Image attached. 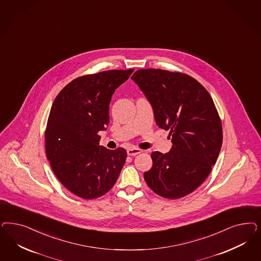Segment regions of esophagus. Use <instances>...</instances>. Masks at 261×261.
<instances>
[{"mask_svg":"<svg viewBox=\"0 0 261 261\" xmlns=\"http://www.w3.org/2000/svg\"><path fill=\"white\" fill-rule=\"evenodd\" d=\"M126 152H127V155H136V154L142 152V150H140L138 148H129V149H127Z\"/></svg>","mask_w":261,"mask_h":261,"instance_id":"obj_1","label":"esophagus"}]
</instances>
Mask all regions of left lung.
<instances>
[{
    "mask_svg": "<svg viewBox=\"0 0 261 261\" xmlns=\"http://www.w3.org/2000/svg\"><path fill=\"white\" fill-rule=\"evenodd\" d=\"M132 80L150 101L156 125L172 135L168 152H151L146 184L163 198H182L202 185L218 159L223 130L215 105L202 84L186 74L141 69Z\"/></svg>",
    "mask_w": 261,
    "mask_h": 261,
    "instance_id": "8db88e82",
    "label": "left lung"
}]
</instances>
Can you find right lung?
<instances>
[{
  "label": "right lung",
  "mask_w": 261,
  "mask_h": 261,
  "mask_svg": "<svg viewBox=\"0 0 261 261\" xmlns=\"http://www.w3.org/2000/svg\"><path fill=\"white\" fill-rule=\"evenodd\" d=\"M134 69L110 70L80 76L59 93L50 108L45 148L59 181L80 198L108 193L126 159L124 148L109 150L99 133L110 123V102L115 89Z\"/></svg>",
  "instance_id": "obj_1"
}]
</instances>
